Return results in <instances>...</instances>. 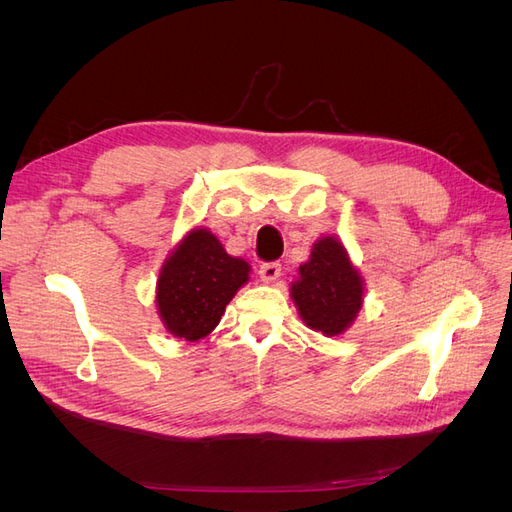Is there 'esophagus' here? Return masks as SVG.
<instances>
[{"mask_svg":"<svg viewBox=\"0 0 512 512\" xmlns=\"http://www.w3.org/2000/svg\"><path fill=\"white\" fill-rule=\"evenodd\" d=\"M280 273H282V265H280V262H262L260 269H258L260 280L265 282V284L275 282L277 277H280Z\"/></svg>","mask_w":512,"mask_h":512,"instance_id":"34e87169","label":"esophagus"}]
</instances>
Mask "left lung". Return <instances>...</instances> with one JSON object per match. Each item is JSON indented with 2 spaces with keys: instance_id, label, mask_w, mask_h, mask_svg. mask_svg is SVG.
I'll use <instances>...</instances> for the list:
<instances>
[{
  "instance_id": "obj_1",
  "label": "left lung",
  "mask_w": 512,
  "mask_h": 512,
  "mask_svg": "<svg viewBox=\"0 0 512 512\" xmlns=\"http://www.w3.org/2000/svg\"><path fill=\"white\" fill-rule=\"evenodd\" d=\"M290 297L305 327L324 337H337L352 327L363 307L365 282L342 239L324 235L312 245V254L290 284Z\"/></svg>"
}]
</instances>
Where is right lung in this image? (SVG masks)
<instances>
[{"label": "right lung", "instance_id": "obj_1", "mask_svg": "<svg viewBox=\"0 0 512 512\" xmlns=\"http://www.w3.org/2000/svg\"><path fill=\"white\" fill-rule=\"evenodd\" d=\"M250 273V262L226 254L209 228H192L158 275L156 307L166 331L185 342L207 337Z\"/></svg>", "mask_w": 512, "mask_h": 512}]
</instances>
